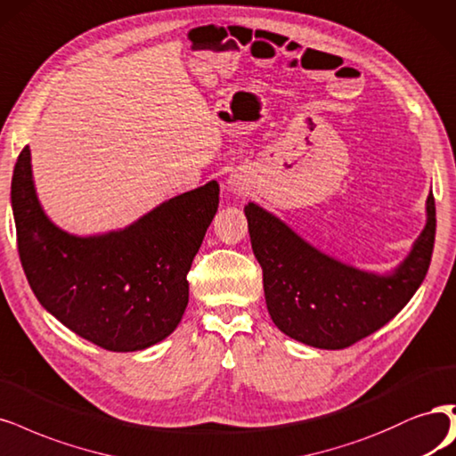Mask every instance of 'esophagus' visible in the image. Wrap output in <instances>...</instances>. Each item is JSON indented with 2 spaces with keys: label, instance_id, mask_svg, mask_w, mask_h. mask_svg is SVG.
<instances>
[{
  "label": "esophagus",
  "instance_id": "obj_1",
  "mask_svg": "<svg viewBox=\"0 0 456 456\" xmlns=\"http://www.w3.org/2000/svg\"><path fill=\"white\" fill-rule=\"evenodd\" d=\"M226 184H228V191L233 192V194H243L247 191V181L238 174H232L228 177Z\"/></svg>",
  "mask_w": 456,
  "mask_h": 456
}]
</instances>
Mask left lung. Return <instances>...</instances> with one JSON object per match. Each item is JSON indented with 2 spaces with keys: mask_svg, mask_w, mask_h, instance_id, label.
<instances>
[{
  "mask_svg": "<svg viewBox=\"0 0 456 456\" xmlns=\"http://www.w3.org/2000/svg\"><path fill=\"white\" fill-rule=\"evenodd\" d=\"M250 245L262 265L264 294L282 334L319 349H345L395 319L425 281L436 240V203L427 226L395 273L345 265L305 243L256 203L245 208Z\"/></svg>",
  "mask_w": 456,
  "mask_h": 456,
  "instance_id": "obj_1",
  "label": "left lung"
}]
</instances>
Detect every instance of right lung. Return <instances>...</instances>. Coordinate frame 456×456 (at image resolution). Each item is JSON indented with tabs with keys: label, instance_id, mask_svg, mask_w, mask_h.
Masks as SVG:
<instances>
[{
	"label": "right lung",
	"instance_id": "add662e5",
	"mask_svg": "<svg viewBox=\"0 0 456 456\" xmlns=\"http://www.w3.org/2000/svg\"><path fill=\"white\" fill-rule=\"evenodd\" d=\"M11 203L20 262L39 304L98 347L132 353L162 341L181 322L186 273L216 213L218 184L171 198L120 232L77 238L43 213L24 147Z\"/></svg>",
	"mask_w": 456,
	"mask_h": 456
}]
</instances>
